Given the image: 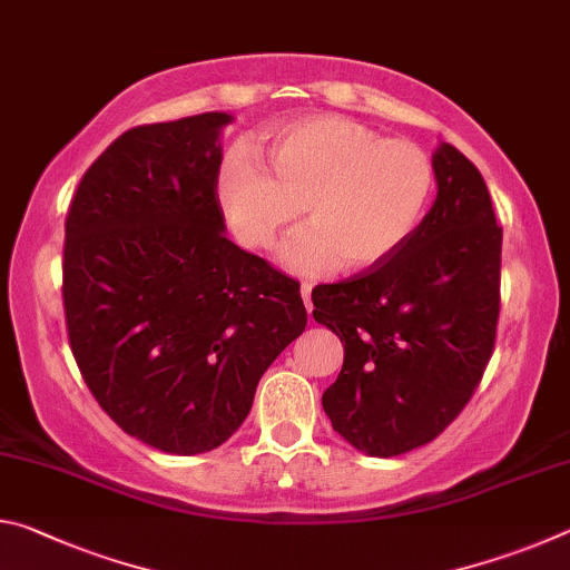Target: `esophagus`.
Masks as SVG:
<instances>
[{
  "label": "esophagus",
  "instance_id": "34e87169",
  "mask_svg": "<svg viewBox=\"0 0 570 570\" xmlns=\"http://www.w3.org/2000/svg\"><path fill=\"white\" fill-rule=\"evenodd\" d=\"M302 298H304V304H306V312L312 314V284H302Z\"/></svg>",
  "mask_w": 570,
  "mask_h": 570
}]
</instances>
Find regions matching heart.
Segmentation results:
<instances>
[{
	"mask_svg": "<svg viewBox=\"0 0 570 570\" xmlns=\"http://www.w3.org/2000/svg\"><path fill=\"white\" fill-rule=\"evenodd\" d=\"M254 153L234 150L220 163L218 200L250 248L272 244L304 204L308 226L278 250L302 276L384 264L420 228L435 190V166L417 142L342 115L276 125Z\"/></svg>",
	"mask_w": 570,
	"mask_h": 570,
	"instance_id": "b5f03b06",
	"label": "heart"
}]
</instances>
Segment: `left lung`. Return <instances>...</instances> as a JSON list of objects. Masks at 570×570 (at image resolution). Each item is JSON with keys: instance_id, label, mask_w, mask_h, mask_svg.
<instances>
[{"instance_id": "left-lung-1", "label": "left lung", "mask_w": 570, "mask_h": 570, "mask_svg": "<svg viewBox=\"0 0 570 570\" xmlns=\"http://www.w3.org/2000/svg\"><path fill=\"white\" fill-rule=\"evenodd\" d=\"M432 166L438 198L407 244L370 272L312 292L314 320L344 344L322 407L372 458L435 440L493 354L503 228L480 170L458 148L440 142Z\"/></svg>"}]
</instances>
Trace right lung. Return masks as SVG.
<instances>
[{"mask_svg":"<svg viewBox=\"0 0 570 570\" xmlns=\"http://www.w3.org/2000/svg\"><path fill=\"white\" fill-rule=\"evenodd\" d=\"M234 115L140 125L85 173L65 224L67 334L110 417L170 455L216 450L306 326L298 284L226 236Z\"/></svg>","mask_w":570,"mask_h":570,"instance_id":"add662e5","label":"right lung"}]
</instances>
